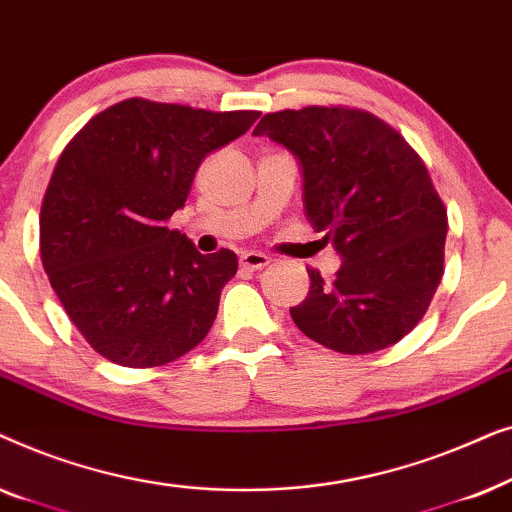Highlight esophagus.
Wrapping results in <instances>:
<instances>
[{
  "label": "esophagus",
  "mask_w": 512,
  "mask_h": 512,
  "mask_svg": "<svg viewBox=\"0 0 512 512\" xmlns=\"http://www.w3.org/2000/svg\"><path fill=\"white\" fill-rule=\"evenodd\" d=\"M240 263L249 270H263L265 265H270V256L261 254V251H247V254L240 258Z\"/></svg>",
  "instance_id": "1"
}]
</instances>
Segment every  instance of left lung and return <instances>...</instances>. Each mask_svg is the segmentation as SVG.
I'll use <instances>...</instances> for the list:
<instances>
[{
  "label": "left lung",
  "instance_id": "1",
  "mask_svg": "<svg viewBox=\"0 0 512 512\" xmlns=\"http://www.w3.org/2000/svg\"><path fill=\"white\" fill-rule=\"evenodd\" d=\"M254 135L298 158L307 219L342 256L333 282L307 268L296 326L342 354L396 345L443 277L447 212L424 160L382 118L345 104L272 111Z\"/></svg>",
  "mask_w": 512,
  "mask_h": 512
}]
</instances>
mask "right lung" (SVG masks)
<instances>
[{
  "mask_svg": "<svg viewBox=\"0 0 512 512\" xmlns=\"http://www.w3.org/2000/svg\"><path fill=\"white\" fill-rule=\"evenodd\" d=\"M258 116L130 97L90 118L60 153L41 202V263L104 359L156 368L205 340L237 256H202L167 221L202 158Z\"/></svg>",
  "mask_w": 512,
  "mask_h": 512,
  "instance_id": "obj_1",
  "label": "right lung"
}]
</instances>
